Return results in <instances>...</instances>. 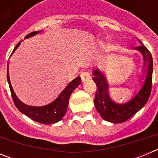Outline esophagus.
Masks as SVG:
<instances>
[{
    "label": "esophagus",
    "instance_id": "34e87169",
    "mask_svg": "<svg viewBox=\"0 0 158 158\" xmlns=\"http://www.w3.org/2000/svg\"><path fill=\"white\" fill-rule=\"evenodd\" d=\"M81 77L82 82H84L86 81L89 80V79H90V78H91V76H90V73H89V72L85 71V72H83L81 74Z\"/></svg>",
    "mask_w": 158,
    "mask_h": 158
}]
</instances>
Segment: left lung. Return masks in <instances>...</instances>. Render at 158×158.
Segmentation results:
<instances>
[{"mask_svg": "<svg viewBox=\"0 0 158 158\" xmlns=\"http://www.w3.org/2000/svg\"><path fill=\"white\" fill-rule=\"evenodd\" d=\"M141 45L134 48L141 53L143 58V71L140 81L141 88L138 93L135 89L132 93L133 96L123 104L116 103L111 98L109 94V85L107 77L103 71L96 68L93 69V80L96 83L97 91L94 99L96 111L100 113L103 119L112 123H120L129 119L135 113L140 111L147 103L151 93L152 76H153V58L150 52L138 40Z\"/></svg>", "mask_w": 158, "mask_h": 158, "instance_id": "8db88e82", "label": "left lung"}]
</instances>
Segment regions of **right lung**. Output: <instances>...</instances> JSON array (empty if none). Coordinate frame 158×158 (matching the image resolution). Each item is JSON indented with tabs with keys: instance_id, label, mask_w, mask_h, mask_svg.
Here are the masks:
<instances>
[{
	"instance_id": "add662e5",
	"label": "right lung",
	"mask_w": 158,
	"mask_h": 158,
	"mask_svg": "<svg viewBox=\"0 0 158 158\" xmlns=\"http://www.w3.org/2000/svg\"><path fill=\"white\" fill-rule=\"evenodd\" d=\"M40 32H41V31L31 32V33L25 36L24 39H29L32 36H35V35L39 34ZM22 41H23V40L17 43V45L14 48L13 51L11 54V56L16 51V49L19 47ZM7 80H8V85H9V89H10L12 100H13L16 107H17V109L20 112L23 113V115H27V117L31 118L32 120L43 124H47V125L56 123L59 122L60 120H62L63 116L66 113L68 104H69V96H70L71 93L81 83V78L80 77H77L75 79H73L72 81L69 82L65 86V89L58 94V97L51 103L44 106H31L23 103L18 98L15 92H14L12 85H11L10 79H9L8 65V69H7Z\"/></svg>"
}]
</instances>
